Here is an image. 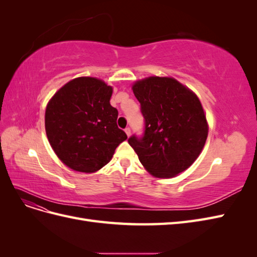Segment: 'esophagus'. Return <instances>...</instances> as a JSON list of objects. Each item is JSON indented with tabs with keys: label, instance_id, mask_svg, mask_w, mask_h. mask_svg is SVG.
I'll use <instances>...</instances> for the list:
<instances>
[{
	"label": "esophagus",
	"instance_id": "34e87169",
	"mask_svg": "<svg viewBox=\"0 0 257 257\" xmlns=\"http://www.w3.org/2000/svg\"><path fill=\"white\" fill-rule=\"evenodd\" d=\"M124 131H125V134L127 135V137H130V136H131V128H130V127H126Z\"/></svg>",
	"mask_w": 257,
	"mask_h": 257
}]
</instances>
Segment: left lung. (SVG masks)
Returning <instances> with one entry per match:
<instances>
[{
    "label": "left lung",
    "mask_w": 257,
    "mask_h": 257,
    "mask_svg": "<svg viewBox=\"0 0 257 257\" xmlns=\"http://www.w3.org/2000/svg\"><path fill=\"white\" fill-rule=\"evenodd\" d=\"M146 120L145 136L128 144L143 166L157 178H174L197 160L208 137L199 98L173 77L150 76L132 85Z\"/></svg>",
    "instance_id": "8db88e82"
}]
</instances>
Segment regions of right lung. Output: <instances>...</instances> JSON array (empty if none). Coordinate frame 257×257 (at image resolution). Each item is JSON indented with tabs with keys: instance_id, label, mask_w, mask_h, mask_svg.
Segmentation results:
<instances>
[{
	"instance_id": "1",
	"label": "right lung",
	"mask_w": 257,
	"mask_h": 257,
	"mask_svg": "<svg viewBox=\"0 0 257 257\" xmlns=\"http://www.w3.org/2000/svg\"><path fill=\"white\" fill-rule=\"evenodd\" d=\"M112 92L102 79L78 77L49 99L45 111L48 142L59 160L75 172H97L127 139L116 125L118 110L110 105Z\"/></svg>"
}]
</instances>
